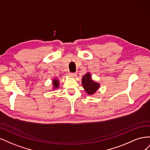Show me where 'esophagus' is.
<instances>
[{
  "label": "esophagus",
  "instance_id": "obj_1",
  "mask_svg": "<svg viewBox=\"0 0 150 150\" xmlns=\"http://www.w3.org/2000/svg\"><path fill=\"white\" fill-rule=\"evenodd\" d=\"M70 77H76V73H71V72H69V74H68Z\"/></svg>",
  "mask_w": 150,
  "mask_h": 150
}]
</instances>
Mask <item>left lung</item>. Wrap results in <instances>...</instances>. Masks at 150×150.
I'll use <instances>...</instances> for the list:
<instances>
[{
    "label": "left lung",
    "instance_id": "8db88e82",
    "mask_svg": "<svg viewBox=\"0 0 150 150\" xmlns=\"http://www.w3.org/2000/svg\"><path fill=\"white\" fill-rule=\"evenodd\" d=\"M82 84L85 91L89 95H92L96 93L100 86L99 83L92 80L91 76L89 72L83 76Z\"/></svg>",
    "mask_w": 150,
    "mask_h": 150
}]
</instances>
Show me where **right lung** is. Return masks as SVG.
<instances>
[{
    "label": "right lung",
    "mask_w": 150,
    "mask_h": 150,
    "mask_svg": "<svg viewBox=\"0 0 150 150\" xmlns=\"http://www.w3.org/2000/svg\"><path fill=\"white\" fill-rule=\"evenodd\" d=\"M52 84H53V89H57L59 86V81L57 80V79H54L52 81Z\"/></svg>",
    "instance_id": "obj_1"
}]
</instances>
